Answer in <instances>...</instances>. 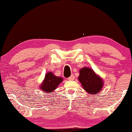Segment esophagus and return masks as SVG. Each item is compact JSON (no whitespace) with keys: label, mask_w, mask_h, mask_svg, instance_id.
Listing matches in <instances>:
<instances>
[{"label":"esophagus","mask_w":132,"mask_h":132,"mask_svg":"<svg viewBox=\"0 0 132 132\" xmlns=\"http://www.w3.org/2000/svg\"><path fill=\"white\" fill-rule=\"evenodd\" d=\"M74 79H75V77H74V75H72L70 77L68 78V80L69 81H73L74 80Z\"/></svg>","instance_id":"esophagus-1"}]
</instances>
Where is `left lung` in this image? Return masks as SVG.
Instances as JSON below:
<instances>
[{
    "mask_svg": "<svg viewBox=\"0 0 132 132\" xmlns=\"http://www.w3.org/2000/svg\"><path fill=\"white\" fill-rule=\"evenodd\" d=\"M79 82L88 93L96 95L102 90L103 81L93 70L88 68H83L79 70L78 77Z\"/></svg>",
    "mask_w": 132,
    "mask_h": 132,
    "instance_id": "left-lung-1",
    "label": "left lung"
}]
</instances>
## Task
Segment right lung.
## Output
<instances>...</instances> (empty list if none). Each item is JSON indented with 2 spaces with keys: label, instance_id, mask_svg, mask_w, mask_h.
I'll return each mask as SVG.
<instances>
[{
  "label": "right lung",
  "instance_id": "1",
  "mask_svg": "<svg viewBox=\"0 0 132 132\" xmlns=\"http://www.w3.org/2000/svg\"><path fill=\"white\" fill-rule=\"evenodd\" d=\"M62 78L56 77L52 72H48L45 76V79L40 86V89L46 93H51L57 88L58 85L62 82Z\"/></svg>",
  "mask_w": 132,
  "mask_h": 132
}]
</instances>
